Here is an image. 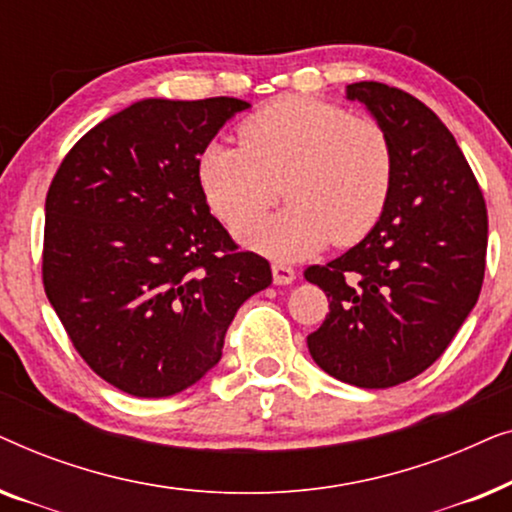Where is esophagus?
<instances>
[{
	"mask_svg": "<svg viewBox=\"0 0 512 512\" xmlns=\"http://www.w3.org/2000/svg\"><path fill=\"white\" fill-rule=\"evenodd\" d=\"M272 279H275L277 286H286L296 279V270L286 263H272Z\"/></svg>",
	"mask_w": 512,
	"mask_h": 512,
	"instance_id": "1",
	"label": "esophagus"
}]
</instances>
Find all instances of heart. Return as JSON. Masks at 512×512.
<instances>
[{"instance_id":"b5f03b06","label":"heart","mask_w":512,"mask_h":512,"mask_svg":"<svg viewBox=\"0 0 512 512\" xmlns=\"http://www.w3.org/2000/svg\"><path fill=\"white\" fill-rule=\"evenodd\" d=\"M237 139L240 146L216 142L200 153L198 181L226 226L245 223L237 230L242 242L291 258L331 240L349 247L380 221L394 184V149L373 118L289 95L244 118ZM279 190L290 207L270 222L247 224Z\"/></svg>"}]
</instances>
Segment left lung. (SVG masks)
I'll use <instances>...</instances> for the list:
<instances>
[{
	"mask_svg": "<svg viewBox=\"0 0 512 512\" xmlns=\"http://www.w3.org/2000/svg\"><path fill=\"white\" fill-rule=\"evenodd\" d=\"M394 149V184L375 228L345 254L303 275L331 300L307 335L312 359L335 380L387 389L424 373L478 303L487 207L445 123L405 90L361 81Z\"/></svg>",
	"mask_w": 512,
	"mask_h": 512,
	"instance_id": "obj_1",
	"label": "left lung"
}]
</instances>
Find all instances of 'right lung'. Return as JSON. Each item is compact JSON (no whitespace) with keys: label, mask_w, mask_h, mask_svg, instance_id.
Returning a JSON list of instances; mask_svg holds the SVG:
<instances>
[{"label":"right lung","mask_w":512,"mask_h":512,"mask_svg":"<svg viewBox=\"0 0 512 512\" xmlns=\"http://www.w3.org/2000/svg\"><path fill=\"white\" fill-rule=\"evenodd\" d=\"M235 97L142 100L72 146L46 195L41 277L90 370L139 398L179 394L221 359L240 305L272 282L209 214L198 160Z\"/></svg>","instance_id":"add662e5"}]
</instances>
